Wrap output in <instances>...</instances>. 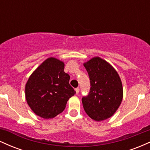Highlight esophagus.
Returning <instances> with one entry per match:
<instances>
[{
    "label": "esophagus",
    "instance_id": "esophagus-1",
    "mask_svg": "<svg viewBox=\"0 0 150 150\" xmlns=\"http://www.w3.org/2000/svg\"><path fill=\"white\" fill-rule=\"evenodd\" d=\"M79 91H80V89H79L78 87H77V88L75 89V92H76V94H78Z\"/></svg>",
    "mask_w": 150,
    "mask_h": 150
}]
</instances>
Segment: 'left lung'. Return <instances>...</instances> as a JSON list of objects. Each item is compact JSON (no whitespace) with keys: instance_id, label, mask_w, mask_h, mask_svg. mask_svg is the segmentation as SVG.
Here are the masks:
<instances>
[{"instance_id":"left-lung-1","label":"left lung","mask_w":150,"mask_h":150,"mask_svg":"<svg viewBox=\"0 0 150 150\" xmlns=\"http://www.w3.org/2000/svg\"><path fill=\"white\" fill-rule=\"evenodd\" d=\"M90 80V92L82 99L86 113L101 121L114 114L121 104L123 91L120 77L114 68L100 57L83 63Z\"/></svg>"}]
</instances>
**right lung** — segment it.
<instances>
[{
	"label": "right lung",
	"instance_id": "add662e5",
	"mask_svg": "<svg viewBox=\"0 0 150 150\" xmlns=\"http://www.w3.org/2000/svg\"><path fill=\"white\" fill-rule=\"evenodd\" d=\"M64 62L50 57L39 65L25 85V97L32 111L49 119L63 112L67 101L75 94L64 72Z\"/></svg>",
	"mask_w": 150,
	"mask_h": 150
}]
</instances>
